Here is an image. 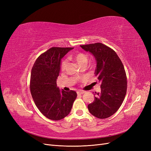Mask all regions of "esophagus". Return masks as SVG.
<instances>
[{"label":"esophagus","instance_id":"obj_1","mask_svg":"<svg viewBox=\"0 0 151 151\" xmlns=\"http://www.w3.org/2000/svg\"><path fill=\"white\" fill-rule=\"evenodd\" d=\"M84 93H85V91H77V94H83Z\"/></svg>","mask_w":151,"mask_h":151}]
</instances>
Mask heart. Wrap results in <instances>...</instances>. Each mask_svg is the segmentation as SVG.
Instances as JSON below:
<instances>
[{
  "instance_id": "1",
  "label": "heart",
  "mask_w": 151,
  "mask_h": 151,
  "mask_svg": "<svg viewBox=\"0 0 151 151\" xmlns=\"http://www.w3.org/2000/svg\"><path fill=\"white\" fill-rule=\"evenodd\" d=\"M74 59L77 62V63L81 67L83 65H86L88 62V57L84 53L78 52L74 55ZM68 63V61L66 59L63 60L61 63L62 70H65Z\"/></svg>"
}]
</instances>
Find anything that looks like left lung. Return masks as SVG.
Here are the masks:
<instances>
[{"label": "left lung", "mask_w": 151, "mask_h": 151, "mask_svg": "<svg viewBox=\"0 0 151 151\" xmlns=\"http://www.w3.org/2000/svg\"><path fill=\"white\" fill-rule=\"evenodd\" d=\"M80 46L94 57V74L101 83V92L95 93L94 101L88 104V109L95 117L108 118L117 111L125 99L127 80L124 67L116 52L101 43Z\"/></svg>", "instance_id": "1"}]
</instances>
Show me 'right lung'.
Returning <instances> with one entry per match:
<instances>
[{
  "instance_id": "obj_1",
  "label": "right lung",
  "mask_w": 151,
  "mask_h": 151,
  "mask_svg": "<svg viewBox=\"0 0 151 151\" xmlns=\"http://www.w3.org/2000/svg\"><path fill=\"white\" fill-rule=\"evenodd\" d=\"M73 48L52 47L38 57L31 69L30 91L40 112L52 120H60L71 111L77 97L74 91H60L57 79L62 58Z\"/></svg>"
}]
</instances>
